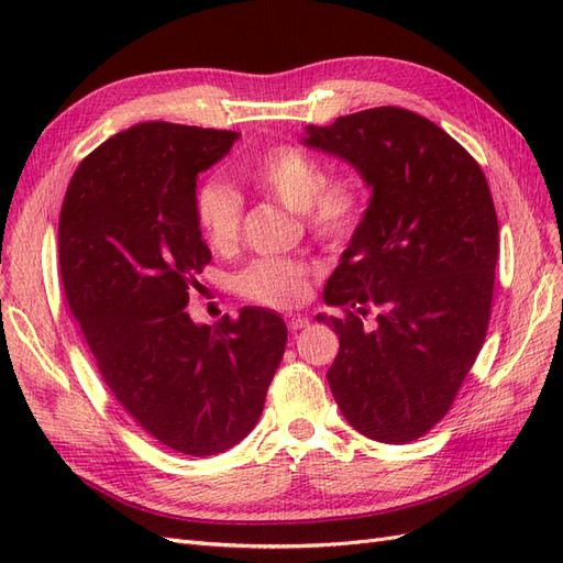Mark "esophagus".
Returning a JSON list of instances; mask_svg holds the SVG:
<instances>
[{
  "label": "esophagus",
  "instance_id": "obj_1",
  "mask_svg": "<svg viewBox=\"0 0 563 563\" xmlns=\"http://www.w3.org/2000/svg\"><path fill=\"white\" fill-rule=\"evenodd\" d=\"M308 323H310L308 317H300V314H288V317H286L288 331H300V329L308 327Z\"/></svg>",
  "mask_w": 563,
  "mask_h": 563
}]
</instances>
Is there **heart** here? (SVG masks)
<instances>
[{"label":"heart","mask_w":563,"mask_h":563,"mask_svg":"<svg viewBox=\"0 0 563 563\" xmlns=\"http://www.w3.org/2000/svg\"><path fill=\"white\" fill-rule=\"evenodd\" d=\"M244 178L258 190L302 213L305 225L323 244H343L360 228L366 190L350 172L327 176L321 157L296 145H275L244 166ZM197 228L213 251H230L242 232L244 201L220 178L203 180L195 192ZM310 267L291 258H255L234 277V291L265 308H291L308 291Z\"/></svg>","instance_id":"obj_1"}]
</instances>
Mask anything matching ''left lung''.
Masks as SVG:
<instances>
[{"instance_id":"obj_1","label":"left lung","mask_w":563,"mask_h":563,"mask_svg":"<svg viewBox=\"0 0 563 563\" xmlns=\"http://www.w3.org/2000/svg\"><path fill=\"white\" fill-rule=\"evenodd\" d=\"M305 143L373 187L323 288L340 314L317 317L340 340L333 399L356 432L408 444L449 413L488 331L500 244L486 176L444 129L404 108L308 126Z\"/></svg>"}]
</instances>
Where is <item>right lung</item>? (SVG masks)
I'll return each mask as SVG.
<instances>
[{
	"instance_id": "1",
	"label": "right lung",
	"mask_w": 563,
	"mask_h": 563,
	"mask_svg": "<svg viewBox=\"0 0 563 563\" xmlns=\"http://www.w3.org/2000/svg\"><path fill=\"white\" fill-rule=\"evenodd\" d=\"M236 131L135 124L84 157L58 218L67 305L119 406L183 455L232 449L258 422L286 323L242 308L216 327L185 312L209 265L195 220L197 176Z\"/></svg>"
}]
</instances>
